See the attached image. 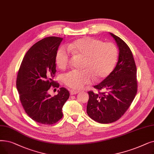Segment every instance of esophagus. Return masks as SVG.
I'll return each instance as SVG.
<instances>
[{
	"mask_svg": "<svg viewBox=\"0 0 154 154\" xmlns=\"http://www.w3.org/2000/svg\"><path fill=\"white\" fill-rule=\"evenodd\" d=\"M79 92V91H75V90H71L70 91V93L71 95H74V94H78Z\"/></svg>",
	"mask_w": 154,
	"mask_h": 154,
	"instance_id": "1",
	"label": "esophagus"
}]
</instances>
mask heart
I'll use <instances>...</instances> for the list:
<instances>
[{"label": "heart", "instance_id": "heart-1", "mask_svg": "<svg viewBox=\"0 0 154 154\" xmlns=\"http://www.w3.org/2000/svg\"><path fill=\"white\" fill-rule=\"evenodd\" d=\"M69 50L85 58L83 70H72L63 76V82L69 88L79 90L94 81H100L108 77L117 62L118 51L111 42H105L97 38L83 37L69 45ZM70 53L61 47L56 54L55 62L59 69H65L69 65Z\"/></svg>", "mask_w": 154, "mask_h": 154}]
</instances>
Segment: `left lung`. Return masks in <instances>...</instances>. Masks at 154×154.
<instances>
[{"instance_id":"8db88e82","label":"left lung","mask_w":154,"mask_h":154,"mask_svg":"<svg viewBox=\"0 0 154 154\" xmlns=\"http://www.w3.org/2000/svg\"><path fill=\"white\" fill-rule=\"evenodd\" d=\"M119 48L115 69L94 88L98 92H88L87 113L100 123H111L121 118L130 106L137 92V67L131 51L118 36L109 32Z\"/></svg>"}]
</instances>
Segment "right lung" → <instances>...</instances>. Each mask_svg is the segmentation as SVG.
<instances>
[{
    "mask_svg": "<svg viewBox=\"0 0 154 154\" xmlns=\"http://www.w3.org/2000/svg\"><path fill=\"white\" fill-rule=\"evenodd\" d=\"M63 38L50 36L32 45L21 62L16 87L19 99L27 115L39 123L53 125L63 116L62 108L69 98L67 89L60 88L58 94L51 96V87L59 88L53 81L55 75V57Z\"/></svg>",
    "mask_w": 154,
    "mask_h": 154,
    "instance_id": "right-lung-1",
    "label": "right lung"
}]
</instances>
